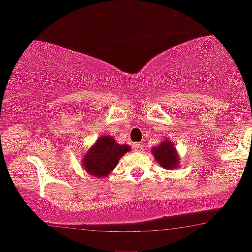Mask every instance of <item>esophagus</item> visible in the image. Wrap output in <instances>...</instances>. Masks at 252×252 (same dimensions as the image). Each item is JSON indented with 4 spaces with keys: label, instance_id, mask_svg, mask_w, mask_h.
Here are the masks:
<instances>
[{
    "label": "esophagus",
    "instance_id": "obj_1",
    "mask_svg": "<svg viewBox=\"0 0 252 252\" xmlns=\"http://www.w3.org/2000/svg\"><path fill=\"white\" fill-rule=\"evenodd\" d=\"M134 150L137 151V153H143V150H144L143 144L139 143V142L135 143V144H134Z\"/></svg>",
    "mask_w": 252,
    "mask_h": 252
}]
</instances>
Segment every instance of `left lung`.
Here are the masks:
<instances>
[{
	"label": "left lung",
	"mask_w": 252,
	"mask_h": 252,
	"mask_svg": "<svg viewBox=\"0 0 252 252\" xmlns=\"http://www.w3.org/2000/svg\"><path fill=\"white\" fill-rule=\"evenodd\" d=\"M151 154L163 168L174 170L180 166V157L173 146V142H171L170 140L161 141L157 147H154L151 149Z\"/></svg>",
	"instance_id": "1"
}]
</instances>
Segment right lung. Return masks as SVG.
I'll return each mask as SVG.
<instances>
[{
	"mask_svg": "<svg viewBox=\"0 0 252 252\" xmlns=\"http://www.w3.org/2000/svg\"><path fill=\"white\" fill-rule=\"evenodd\" d=\"M130 150L127 144H119L110 135L99 136L82 157V165L88 174L104 178L113 171L120 158Z\"/></svg>",
	"mask_w": 252,
	"mask_h": 252,
	"instance_id": "right-lung-1",
	"label": "right lung"
}]
</instances>
